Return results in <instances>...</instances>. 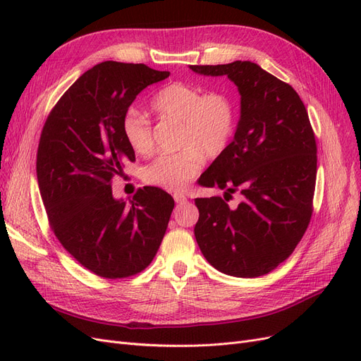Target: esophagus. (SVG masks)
<instances>
[{"label": "esophagus", "instance_id": "1", "mask_svg": "<svg viewBox=\"0 0 361 361\" xmlns=\"http://www.w3.org/2000/svg\"><path fill=\"white\" fill-rule=\"evenodd\" d=\"M173 199H174V202H176V203H185V202H187V197H185V195L180 194V192H174L173 194Z\"/></svg>", "mask_w": 361, "mask_h": 361}]
</instances>
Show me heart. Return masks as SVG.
<instances>
[{
  "instance_id": "obj_1",
  "label": "heart",
  "mask_w": 361,
  "mask_h": 361,
  "mask_svg": "<svg viewBox=\"0 0 361 361\" xmlns=\"http://www.w3.org/2000/svg\"><path fill=\"white\" fill-rule=\"evenodd\" d=\"M150 110L162 122L179 123V152L166 154L145 169V180L170 191H182L197 174L204 159L223 155L236 129V108L226 93H206L197 87L171 82L152 97ZM122 133L137 155L154 149L149 120L129 111L122 120Z\"/></svg>"
}]
</instances>
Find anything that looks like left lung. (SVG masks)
<instances>
[{"instance_id":"8db88e82","label":"left lung","mask_w":361,"mask_h":361,"mask_svg":"<svg viewBox=\"0 0 361 361\" xmlns=\"http://www.w3.org/2000/svg\"><path fill=\"white\" fill-rule=\"evenodd\" d=\"M190 69L226 75L241 94L232 143L199 179L203 187L239 191L241 202L228 207L221 197L195 199V241L224 274H268L292 255L312 216L318 159L307 110L289 84L256 63Z\"/></svg>"}]
</instances>
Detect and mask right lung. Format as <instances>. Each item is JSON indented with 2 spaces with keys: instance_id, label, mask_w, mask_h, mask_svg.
I'll list each match as a JSON object with an SVG mask.
<instances>
[{
  "instance_id": "right-lung-1",
  "label": "right lung",
  "mask_w": 361,
  "mask_h": 361,
  "mask_svg": "<svg viewBox=\"0 0 361 361\" xmlns=\"http://www.w3.org/2000/svg\"><path fill=\"white\" fill-rule=\"evenodd\" d=\"M169 75L146 64H96L60 97L42 130L36 170L52 231L82 267L105 279L143 271L167 231L170 194L145 187L128 203L114 197L110 182L135 159L122 133L129 105Z\"/></svg>"
}]
</instances>
